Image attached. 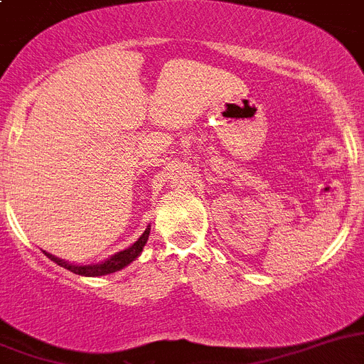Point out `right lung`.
<instances>
[{
    "mask_svg": "<svg viewBox=\"0 0 364 364\" xmlns=\"http://www.w3.org/2000/svg\"><path fill=\"white\" fill-rule=\"evenodd\" d=\"M149 235H150V225L145 228V232L139 235V239H137L136 243H132L129 248H125V250H121L117 252V254L110 255L109 259L101 261V263L97 264H72V263H67L65 259L55 257V255L48 254V252H45V255H47L48 259L54 261L55 264H60V267L74 272V274H77V276H87V277L107 276V274H114V272L129 267L132 261H136L137 255L141 254L143 247H145L146 241H149Z\"/></svg>",
    "mask_w": 364,
    "mask_h": 364,
    "instance_id": "right-lung-1",
    "label": "right lung"
}]
</instances>
